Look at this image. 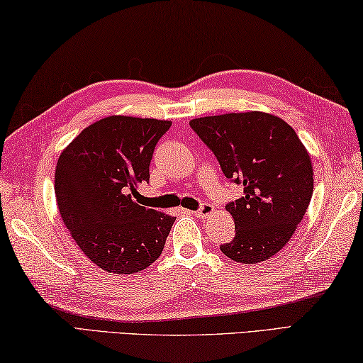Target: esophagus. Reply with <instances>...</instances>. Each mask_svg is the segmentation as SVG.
Instances as JSON below:
<instances>
[{
  "mask_svg": "<svg viewBox=\"0 0 363 363\" xmlns=\"http://www.w3.org/2000/svg\"><path fill=\"white\" fill-rule=\"evenodd\" d=\"M194 213L198 215L199 218H207L215 213V207L212 204H202L199 211H196Z\"/></svg>",
  "mask_w": 363,
  "mask_h": 363,
  "instance_id": "34e87169",
  "label": "esophagus"
}]
</instances>
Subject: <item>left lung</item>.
Returning <instances> with one entry per match:
<instances>
[{
	"mask_svg": "<svg viewBox=\"0 0 363 363\" xmlns=\"http://www.w3.org/2000/svg\"><path fill=\"white\" fill-rule=\"evenodd\" d=\"M213 151L226 178L244 186L230 202L236 236L220 250L238 263L255 264L281 252L313 198L314 170L296 132L274 114L226 113L189 121Z\"/></svg>",
	"mask_w": 363,
	"mask_h": 363,
	"instance_id": "obj_1",
	"label": "left lung"
}]
</instances>
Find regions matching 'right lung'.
I'll return each mask as SVG.
<instances>
[{
	"mask_svg": "<svg viewBox=\"0 0 363 363\" xmlns=\"http://www.w3.org/2000/svg\"><path fill=\"white\" fill-rule=\"evenodd\" d=\"M170 121L108 116L87 125L57 161L54 189L67 230L106 272L133 274L161 257L175 217L135 202Z\"/></svg>",
	"mask_w": 363,
	"mask_h": 363,
	"instance_id": "add662e5",
	"label": "right lung"
}]
</instances>
